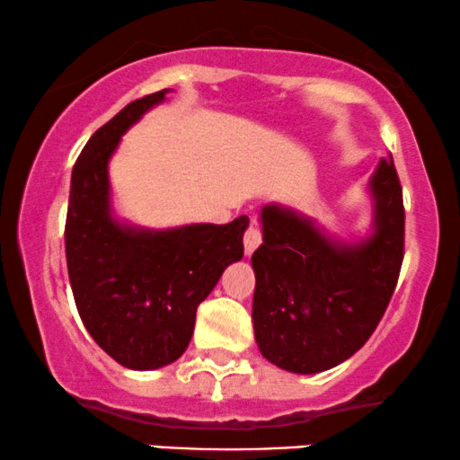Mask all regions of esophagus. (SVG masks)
<instances>
[{
	"label": "esophagus",
	"mask_w": 460,
	"mask_h": 460,
	"mask_svg": "<svg viewBox=\"0 0 460 460\" xmlns=\"http://www.w3.org/2000/svg\"><path fill=\"white\" fill-rule=\"evenodd\" d=\"M261 242H263V234H261L259 226L252 223L246 229V234H243V250H246L248 257L254 252V250L261 246Z\"/></svg>",
	"instance_id": "obj_1"
}]
</instances>
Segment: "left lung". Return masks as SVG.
<instances>
[{"mask_svg":"<svg viewBox=\"0 0 460 460\" xmlns=\"http://www.w3.org/2000/svg\"><path fill=\"white\" fill-rule=\"evenodd\" d=\"M371 234L331 240L312 218L271 203L254 250L252 323L259 350L293 374H318L363 348L385 316L403 263L405 212L393 156L369 180Z\"/></svg>","mask_w":460,"mask_h":460,"instance_id":"left-lung-1","label":"left lung"}]
</instances>
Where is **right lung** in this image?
<instances>
[{
    "instance_id": "add662e5",
    "label": "right lung",
    "mask_w": 460,
    "mask_h": 460,
    "mask_svg": "<svg viewBox=\"0 0 460 460\" xmlns=\"http://www.w3.org/2000/svg\"><path fill=\"white\" fill-rule=\"evenodd\" d=\"M165 93L131 102L93 133L74 165L66 220L69 284L80 318L103 352L137 371L182 357L197 305L243 257L248 226V217H240L229 225L150 231L114 218L110 156Z\"/></svg>"
}]
</instances>
